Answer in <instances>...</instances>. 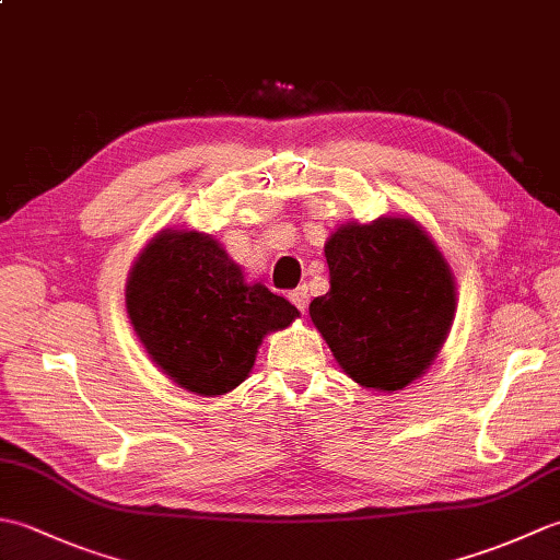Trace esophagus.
Wrapping results in <instances>:
<instances>
[{
	"label": "esophagus",
	"instance_id": "34e87169",
	"mask_svg": "<svg viewBox=\"0 0 560 560\" xmlns=\"http://www.w3.org/2000/svg\"><path fill=\"white\" fill-rule=\"evenodd\" d=\"M289 299H291V303H293L295 307H299L301 313H305V307H307V289H305V287H299L295 291H291Z\"/></svg>",
	"mask_w": 560,
	"mask_h": 560
}]
</instances>
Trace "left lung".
Returning a JSON list of instances; mask_svg holds the SVG:
<instances>
[{
    "mask_svg": "<svg viewBox=\"0 0 560 560\" xmlns=\"http://www.w3.org/2000/svg\"><path fill=\"white\" fill-rule=\"evenodd\" d=\"M329 291L311 317L341 371L397 392L431 368L450 335L457 289L443 253L413 219L343 223L325 243Z\"/></svg>",
    "mask_w": 560,
    "mask_h": 560,
    "instance_id": "8db88e82",
    "label": "left lung"
}]
</instances>
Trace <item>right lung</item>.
Returning a JSON list of instances; mask_svg holds the SVG:
<instances>
[{
    "mask_svg": "<svg viewBox=\"0 0 560 560\" xmlns=\"http://www.w3.org/2000/svg\"><path fill=\"white\" fill-rule=\"evenodd\" d=\"M125 303L151 361L205 397L241 385L265 335L301 315L261 283H247L211 235L171 229L141 249Z\"/></svg>",
    "mask_w": 560,
    "mask_h": 560,
    "instance_id": "right-lung-1",
    "label": "right lung"
}]
</instances>
